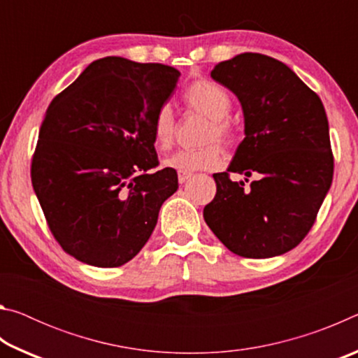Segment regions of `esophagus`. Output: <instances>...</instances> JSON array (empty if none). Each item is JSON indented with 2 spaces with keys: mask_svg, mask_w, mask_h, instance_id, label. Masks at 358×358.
Listing matches in <instances>:
<instances>
[{
  "mask_svg": "<svg viewBox=\"0 0 358 358\" xmlns=\"http://www.w3.org/2000/svg\"><path fill=\"white\" fill-rule=\"evenodd\" d=\"M192 177V173L191 172H178V181L181 185L183 183H186L187 180H189Z\"/></svg>",
  "mask_w": 358,
  "mask_h": 358,
  "instance_id": "1",
  "label": "esophagus"
}]
</instances>
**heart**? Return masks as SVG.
<instances>
[{
	"label": "heart",
	"instance_id": "obj_1",
	"mask_svg": "<svg viewBox=\"0 0 358 358\" xmlns=\"http://www.w3.org/2000/svg\"><path fill=\"white\" fill-rule=\"evenodd\" d=\"M183 99L191 110L203 115L210 120L205 129L203 142L208 143L199 150H181L164 161L166 167L175 169L178 172H196V171H215L224 162L221 141L227 145H234L238 141V131L234 123L227 120L232 110L230 94L220 85L210 80H196L185 90ZM151 132L156 147L162 151H169L173 147L175 124L173 110L169 104H162L156 108Z\"/></svg>",
	"mask_w": 358,
	"mask_h": 358
}]
</instances>
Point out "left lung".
I'll return each mask as SVG.
<instances>
[{"mask_svg": "<svg viewBox=\"0 0 358 358\" xmlns=\"http://www.w3.org/2000/svg\"><path fill=\"white\" fill-rule=\"evenodd\" d=\"M211 77L237 94L246 137L227 172L213 173L216 196L203 220L234 254L280 256L306 237L331 186L322 101L292 69L262 53L217 63ZM230 171L258 178L245 188L229 180Z\"/></svg>", "mask_w": 358, "mask_h": 358, "instance_id": "1", "label": "left lung"}]
</instances>
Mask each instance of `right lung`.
I'll return each instance as SVG.
<instances>
[{"label":"right lung","mask_w":358,"mask_h":358,"mask_svg":"<svg viewBox=\"0 0 358 358\" xmlns=\"http://www.w3.org/2000/svg\"><path fill=\"white\" fill-rule=\"evenodd\" d=\"M180 72L120 57L96 59L55 96L39 129L31 183L59 246L83 264L113 268L136 257L178 189L159 166L151 121Z\"/></svg>","instance_id":"1"}]
</instances>
